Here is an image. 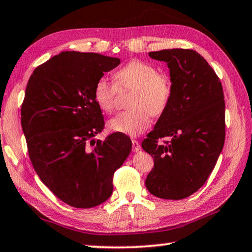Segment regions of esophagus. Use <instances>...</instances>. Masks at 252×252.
Segmentation results:
<instances>
[{"instance_id":"34e87169","label":"esophagus","mask_w":252,"mask_h":252,"mask_svg":"<svg viewBox=\"0 0 252 252\" xmlns=\"http://www.w3.org/2000/svg\"><path fill=\"white\" fill-rule=\"evenodd\" d=\"M141 149V147H140V143H139L137 140H132V150H133V153H138L139 150Z\"/></svg>"}]
</instances>
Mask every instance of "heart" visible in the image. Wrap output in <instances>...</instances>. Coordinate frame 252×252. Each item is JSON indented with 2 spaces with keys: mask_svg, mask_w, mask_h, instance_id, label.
Wrapping results in <instances>:
<instances>
[{
  "mask_svg": "<svg viewBox=\"0 0 252 252\" xmlns=\"http://www.w3.org/2000/svg\"><path fill=\"white\" fill-rule=\"evenodd\" d=\"M115 86L105 78H99L94 85V99L105 113L113 112L118 90H132L127 106L110 120L109 127L115 132L138 135L150 126V114L160 115L168 106L171 97V82L168 75L158 73L151 63L131 61L114 74Z\"/></svg>",
  "mask_w": 252,
  "mask_h": 252,
  "instance_id": "b5f03b06",
  "label": "heart"
}]
</instances>
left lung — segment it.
Here are the masks:
<instances>
[{"label":"left lung","mask_w":252,"mask_h":252,"mask_svg":"<svg viewBox=\"0 0 252 252\" xmlns=\"http://www.w3.org/2000/svg\"><path fill=\"white\" fill-rule=\"evenodd\" d=\"M149 56L167 63L171 82L168 106L142 141L155 166L146 179L154 196L183 199L204 185L225 139L221 82L204 58L190 49H163ZM167 136L166 144L158 139Z\"/></svg>","instance_id":"obj_1"}]
</instances>
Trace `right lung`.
Instances as JSON below:
<instances>
[{
  "mask_svg": "<svg viewBox=\"0 0 252 252\" xmlns=\"http://www.w3.org/2000/svg\"><path fill=\"white\" fill-rule=\"evenodd\" d=\"M120 59L94 53L63 51L33 70L21 107L28 153L41 182L59 199L90 209L109 199L113 175L132 142L115 132L94 137L104 126L94 85Z\"/></svg>",
  "mask_w": 252,
  "mask_h": 252,
  "instance_id": "obj_1",
  "label": "right lung"
}]
</instances>
